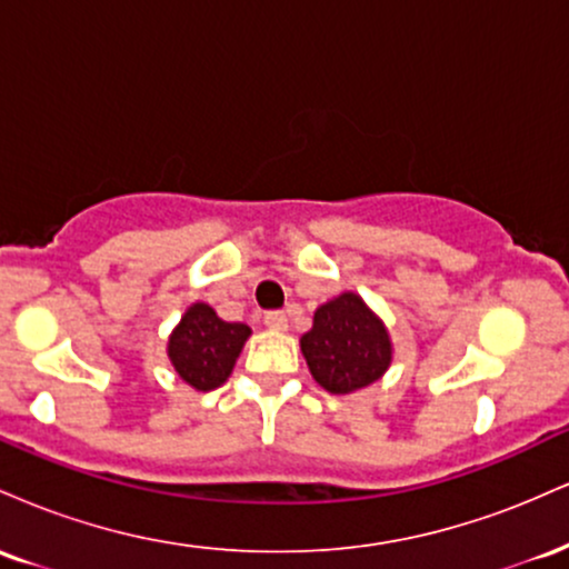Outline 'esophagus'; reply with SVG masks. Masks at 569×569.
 <instances>
[{
	"label": "esophagus",
	"instance_id": "34e87169",
	"mask_svg": "<svg viewBox=\"0 0 569 569\" xmlns=\"http://www.w3.org/2000/svg\"><path fill=\"white\" fill-rule=\"evenodd\" d=\"M264 326L267 329H276V331H286L289 329V316L283 310H272L264 316Z\"/></svg>",
	"mask_w": 569,
	"mask_h": 569
}]
</instances>
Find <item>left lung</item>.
Returning <instances> with one entry per match:
<instances>
[{
  "mask_svg": "<svg viewBox=\"0 0 569 569\" xmlns=\"http://www.w3.org/2000/svg\"><path fill=\"white\" fill-rule=\"evenodd\" d=\"M299 345L312 380L335 396L377 382L393 361L388 329L352 291L318 307Z\"/></svg>",
  "mask_w": 569,
  "mask_h": 569,
  "instance_id": "8db88e82",
  "label": "left lung"
}]
</instances>
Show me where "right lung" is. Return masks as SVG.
I'll list each match as a JSON object with an SVG mask.
<instances>
[{
	"mask_svg": "<svg viewBox=\"0 0 569 569\" xmlns=\"http://www.w3.org/2000/svg\"><path fill=\"white\" fill-rule=\"evenodd\" d=\"M248 337L246 323L221 321L211 305L194 302L168 337V358L189 388L208 393L232 375Z\"/></svg>",
	"mask_w": 569,
	"mask_h": 569,
	"instance_id": "obj_1",
	"label": "right lung"
}]
</instances>
